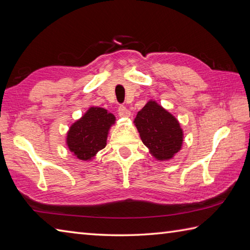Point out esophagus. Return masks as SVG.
Segmentation results:
<instances>
[{
	"instance_id": "1",
	"label": "esophagus",
	"mask_w": 250,
	"mask_h": 250,
	"mask_svg": "<svg viewBox=\"0 0 250 250\" xmlns=\"http://www.w3.org/2000/svg\"><path fill=\"white\" fill-rule=\"evenodd\" d=\"M119 114L122 118H129L130 116V111L126 108L125 105L119 106Z\"/></svg>"
}]
</instances>
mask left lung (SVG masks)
Here are the masks:
<instances>
[{
  "label": "left lung",
  "mask_w": 250,
  "mask_h": 250,
  "mask_svg": "<svg viewBox=\"0 0 250 250\" xmlns=\"http://www.w3.org/2000/svg\"><path fill=\"white\" fill-rule=\"evenodd\" d=\"M134 123L144 145L157 161L170 160L180 151L183 131L179 122L156 101H147Z\"/></svg>",
  "instance_id": "left-lung-1"
}]
</instances>
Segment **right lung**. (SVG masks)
Wrapping results in <instances>:
<instances>
[{"label":"right lung","mask_w":250,"mask_h":250,"mask_svg":"<svg viewBox=\"0 0 250 250\" xmlns=\"http://www.w3.org/2000/svg\"><path fill=\"white\" fill-rule=\"evenodd\" d=\"M115 116L108 110L90 106L86 113L71 125L67 134V146L81 161H90L106 146L110 127Z\"/></svg>","instance_id":"add662e5"}]
</instances>
